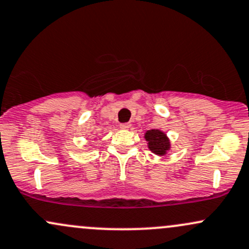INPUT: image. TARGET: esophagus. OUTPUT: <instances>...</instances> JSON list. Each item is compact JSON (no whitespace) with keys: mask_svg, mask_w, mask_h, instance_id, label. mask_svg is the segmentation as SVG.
I'll use <instances>...</instances> for the list:
<instances>
[{"mask_svg":"<svg viewBox=\"0 0 249 249\" xmlns=\"http://www.w3.org/2000/svg\"><path fill=\"white\" fill-rule=\"evenodd\" d=\"M120 128H121V129H129L130 124H128V122H125V124H120Z\"/></svg>","mask_w":249,"mask_h":249,"instance_id":"34e87169","label":"esophagus"}]
</instances>
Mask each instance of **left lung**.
<instances>
[{"label":"left lung","instance_id":"left-lung-1","mask_svg":"<svg viewBox=\"0 0 249 249\" xmlns=\"http://www.w3.org/2000/svg\"><path fill=\"white\" fill-rule=\"evenodd\" d=\"M144 138H146L148 141V148H149L153 153H155V154L164 155L167 153V150H169V140L166 136V134L162 133L161 130H148V132L144 134Z\"/></svg>","mask_w":249,"mask_h":249}]
</instances>
